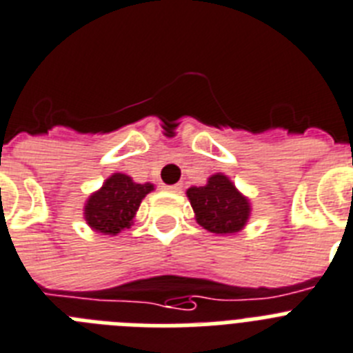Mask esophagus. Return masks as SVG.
<instances>
[{
    "label": "esophagus",
    "mask_w": 353,
    "mask_h": 353,
    "mask_svg": "<svg viewBox=\"0 0 353 353\" xmlns=\"http://www.w3.org/2000/svg\"><path fill=\"white\" fill-rule=\"evenodd\" d=\"M165 189L170 192H182V185L180 183H174V185H165Z\"/></svg>",
    "instance_id": "1"
}]
</instances>
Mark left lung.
I'll return each mask as SVG.
<instances>
[{"instance_id": "1", "label": "left lung", "mask_w": 353, "mask_h": 353, "mask_svg": "<svg viewBox=\"0 0 353 353\" xmlns=\"http://www.w3.org/2000/svg\"><path fill=\"white\" fill-rule=\"evenodd\" d=\"M185 194L198 225L219 236H232L243 230L252 214L250 198L223 173L209 176L205 185H192Z\"/></svg>"}]
</instances>
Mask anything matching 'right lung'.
<instances>
[{
  "label": "right lung",
  "instance_id": "add662e5",
  "mask_svg": "<svg viewBox=\"0 0 353 353\" xmlns=\"http://www.w3.org/2000/svg\"><path fill=\"white\" fill-rule=\"evenodd\" d=\"M153 189V183H137L125 173L110 174L103 185L87 198L83 205L85 223L98 234L117 236L134 225L141 201Z\"/></svg>",
  "mask_w": 353,
  "mask_h": 353
}]
</instances>
